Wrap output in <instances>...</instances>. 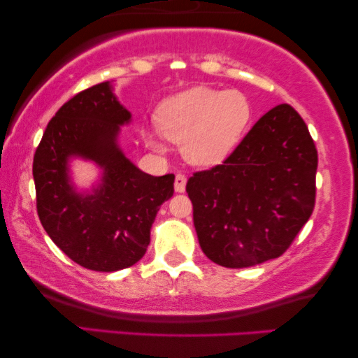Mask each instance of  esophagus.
Returning a JSON list of instances; mask_svg holds the SVG:
<instances>
[{
	"instance_id": "1",
	"label": "esophagus",
	"mask_w": 358,
	"mask_h": 358,
	"mask_svg": "<svg viewBox=\"0 0 358 358\" xmlns=\"http://www.w3.org/2000/svg\"><path fill=\"white\" fill-rule=\"evenodd\" d=\"M185 184H187V178H185L184 174L176 176V180H174V190H176V192L182 194L185 190Z\"/></svg>"
}]
</instances>
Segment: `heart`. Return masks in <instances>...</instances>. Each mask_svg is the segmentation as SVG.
<instances>
[{"label":"heart","instance_id":"1","mask_svg":"<svg viewBox=\"0 0 358 358\" xmlns=\"http://www.w3.org/2000/svg\"><path fill=\"white\" fill-rule=\"evenodd\" d=\"M252 115V104L244 92L195 86L161 102L156 122L164 138L182 146L190 164L213 168L238 148ZM143 138L153 150L163 151L158 131L145 129Z\"/></svg>","mask_w":358,"mask_h":358}]
</instances>
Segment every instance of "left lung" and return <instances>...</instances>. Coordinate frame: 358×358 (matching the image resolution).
<instances>
[{"instance_id":"left-lung-1","label":"left lung","mask_w":358,"mask_h":358,"mask_svg":"<svg viewBox=\"0 0 358 358\" xmlns=\"http://www.w3.org/2000/svg\"><path fill=\"white\" fill-rule=\"evenodd\" d=\"M316 169L300 114L280 104L262 115L223 164L185 185L205 256L229 268L282 256L315 208Z\"/></svg>"}]
</instances>
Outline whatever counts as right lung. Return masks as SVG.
<instances>
[{"label": "right lung", "instance_id": "add662e5", "mask_svg": "<svg viewBox=\"0 0 358 358\" xmlns=\"http://www.w3.org/2000/svg\"><path fill=\"white\" fill-rule=\"evenodd\" d=\"M130 122L114 85L101 83L60 107L34 155L42 227L71 261L90 271L115 272L138 262L156 213L174 194V174H146L120 148V127ZM75 159L101 171L91 189L80 191L72 182Z\"/></svg>", "mask_w": 358, "mask_h": 358}]
</instances>
